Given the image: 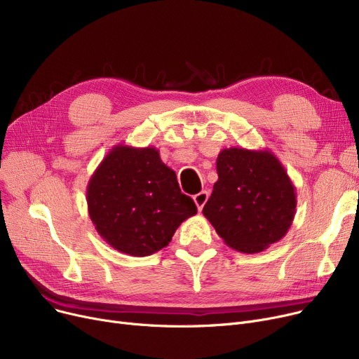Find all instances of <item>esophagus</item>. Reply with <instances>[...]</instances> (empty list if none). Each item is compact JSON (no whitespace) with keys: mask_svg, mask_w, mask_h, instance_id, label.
I'll return each mask as SVG.
<instances>
[{"mask_svg":"<svg viewBox=\"0 0 359 359\" xmlns=\"http://www.w3.org/2000/svg\"><path fill=\"white\" fill-rule=\"evenodd\" d=\"M194 201H195V203H196V206H198V211L201 212L202 208H203V205L206 203V201H208V192H206V191L199 192L198 195L194 196Z\"/></svg>","mask_w":359,"mask_h":359,"instance_id":"obj_1","label":"esophagus"}]
</instances>
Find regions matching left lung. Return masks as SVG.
Masks as SVG:
<instances>
[{
  "mask_svg": "<svg viewBox=\"0 0 359 359\" xmlns=\"http://www.w3.org/2000/svg\"><path fill=\"white\" fill-rule=\"evenodd\" d=\"M203 215L229 248L259 253L284 237L295 215V187L269 149L224 148Z\"/></svg>",
  "mask_w": 359,
  "mask_h": 359,
  "instance_id": "obj_1",
  "label": "left lung"
}]
</instances>
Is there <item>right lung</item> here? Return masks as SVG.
<instances>
[{
	"label": "right lung",
	"instance_id": "1",
	"mask_svg": "<svg viewBox=\"0 0 359 359\" xmlns=\"http://www.w3.org/2000/svg\"><path fill=\"white\" fill-rule=\"evenodd\" d=\"M88 215L100 237L130 256H149L198 212L156 147L115 145L87 184Z\"/></svg>",
	"mask_w": 359,
	"mask_h": 359
}]
</instances>
